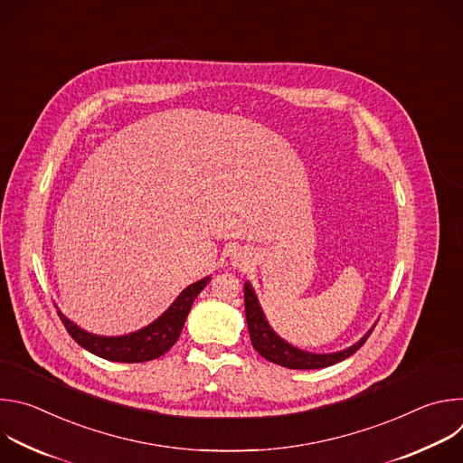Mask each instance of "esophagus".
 <instances>
[{"mask_svg": "<svg viewBox=\"0 0 463 463\" xmlns=\"http://www.w3.org/2000/svg\"><path fill=\"white\" fill-rule=\"evenodd\" d=\"M231 260H232V266H236V268H247V263L250 261V258L245 250H234L231 254Z\"/></svg>", "mask_w": 463, "mask_h": 463, "instance_id": "34e87169", "label": "esophagus"}]
</instances>
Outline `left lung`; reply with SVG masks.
Wrapping results in <instances>:
<instances>
[{"mask_svg":"<svg viewBox=\"0 0 463 463\" xmlns=\"http://www.w3.org/2000/svg\"><path fill=\"white\" fill-rule=\"evenodd\" d=\"M243 295H245V318H247L249 335H250V343H252L254 350L263 359H268L275 364H280L284 368H291V370H317V368H326V366H332L335 363L348 359L366 343V339L372 334V329L375 327V324H373L355 345H352L345 350L332 352V354H313V352H306V350H300V348L289 345L275 332L266 318V313H263V309L258 302V297H256L250 282L243 284Z\"/></svg>","mask_w":463,"mask_h":463,"instance_id":"8db88e82","label":"left lung"}]
</instances>
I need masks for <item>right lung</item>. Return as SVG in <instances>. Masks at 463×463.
<instances>
[{"label": "right lung", "instance_id": "add662e5", "mask_svg": "<svg viewBox=\"0 0 463 463\" xmlns=\"http://www.w3.org/2000/svg\"><path fill=\"white\" fill-rule=\"evenodd\" d=\"M209 282L211 277H205L186 286L163 315H159L148 326L137 329V332H131L126 335H97L86 332V329L77 326L61 311H58V315L70 335L93 355H99L113 363H145L161 357L175 345L195 297L203 291V288Z\"/></svg>", "mask_w": 463, "mask_h": 463}]
</instances>
